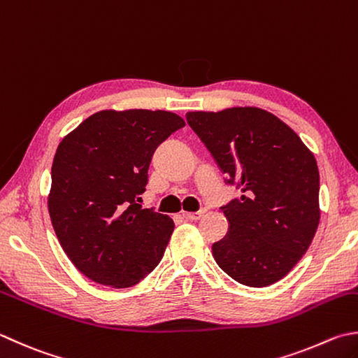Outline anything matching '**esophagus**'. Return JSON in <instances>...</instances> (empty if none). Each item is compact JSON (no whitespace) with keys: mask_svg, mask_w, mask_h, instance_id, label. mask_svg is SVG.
<instances>
[{"mask_svg":"<svg viewBox=\"0 0 358 358\" xmlns=\"http://www.w3.org/2000/svg\"><path fill=\"white\" fill-rule=\"evenodd\" d=\"M204 213H206V208H201V210H198V212H184V213H182V217H184L185 220L196 221V220H199Z\"/></svg>","mask_w":358,"mask_h":358,"instance_id":"obj_1","label":"esophagus"}]
</instances>
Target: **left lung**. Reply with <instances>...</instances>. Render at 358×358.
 <instances>
[{
	"label": "left lung",
	"instance_id": "left-lung-1",
	"mask_svg": "<svg viewBox=\"0 0 358 358\" xmlns=\"http://www.w3.org/2000/svg\"><path fill=\"white\" fill-rule=\"evenodd\" d=\"M187 123L212 154L240 199L221 207L226 237L215 262L234 280L268 287L292 271L320 222V173L293 129L257 107L188 112Z\"/></svg>",
	"mask_w": 358,
	"mask_h": 358
}]
</instances>
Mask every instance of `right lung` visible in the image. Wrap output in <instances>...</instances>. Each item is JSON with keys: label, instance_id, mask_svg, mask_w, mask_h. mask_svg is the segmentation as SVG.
Wrapping results in <instances>:
<instances>
[{"label": "right lung", "instance_id": "obj_1", "mask_svg": "<svg viewBox=\"0 0 358 358\" xmlns=\"http://www.w3.org/2000/svg\"><path fill=\"white\" fill-rule=\"evenodd\" d=\"M184 126L166 110H103L60 141L48 210L60 246L89 279L132 287L164 257L174 222L138 202L154 151Z\"/></svg>", "mask_w": 358, "mask_h": 358}]
</instances>
